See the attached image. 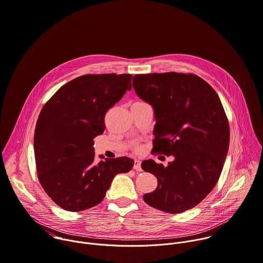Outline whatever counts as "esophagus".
Wrapping results in <instances>:
<instances>
[{
	"mask_svg": "<svg viewBox=\"0 0 263 263\" xmlns=\"http://www.w3.org/2000/svg\"><path fill=\"white\" fill-rule=\"evenodd\" d=\"M135 170L137 171H141V161L138 160V159H135L134 160V167H133Z\"/></svg>",
	"mask_w": 263,
	"mask_h": 263,
	"instance_id": "obj_1",
	"label": "esophagus"
}]
</instances>
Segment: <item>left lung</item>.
Returning <instances> with one entry per match:
<instances>
[{
	"label": "left lung",
	"mask_w": 263,
	"mask_h": 263,
	"mask_svg": "<svg viewBox=\"0 0 263 263\" xmlns=\"http://www.w3.org/2000/svg\"><path fill=\"white\" fill-rule=\"evenodd\" d=\"M132 85L154 108L153 151L174 157L166 167L154 160L141 163L158 180L143 200L170 214L188 211L214 189L228 153L229 124L219 96L194 74H136Z\"/></svg>",
	"instance_id": "1"
}]
</instances>
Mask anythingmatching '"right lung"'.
<instances>
[{
  "instance_id": "obj_1",
  "label": "right lung",
  "mask_w": 263,
  "mask_h": 263,
  "mask_svg": "<svg viewBox=\"0 0 263 263\" xmlns=\"http://www.w3.org/2000/svg\"><path fill=\"white\" fill-rule=\"evenodd\" d=\"M131 74H87L67 82L43 106L34 134L39 182L62 209L80 212L100 203L128 157L95 163L94 138L105 130L109 108L131 90Z\"/></svg>"
}]
</instances>
